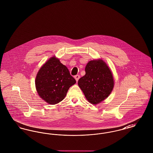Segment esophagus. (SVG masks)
<instances>
[{
    "mask_svg": "<svg viewBox=\"0 0 153 153\" xmlns=\"http://www.w3.org/2000/svg\"><path fill=\"white\" fill-rule=\"evenodd\" d=\"M80 75H79V74H77V75H76V76H74V79H76V81H78V80L80 79Z\"/></svg>",
    "mask_w": 153,
    "mask_h": 153,
    "instance_id": "1",
    "label": "esophagus"
}]
</instances>
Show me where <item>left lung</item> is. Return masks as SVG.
I'll list each match as a JSON object with an SVG mask.
<instances>
[{
    "label": "left lung",
    "mask_w": 153,
    "mask_h": 153,
    "mask_svg": "<svg viewBox=\"0 0 153 153\" xmlns=\"http://www.w3.org/2000/svg\"><path fill=\"white\" fill-rule=\"evenodd\" d=\"M85 71V74L79 80V86L88 102L98 104L105 99L113 89L112 74L102 60L90 61Z\"/></svg>",
    "instance_id": "left-lung-1"
}]
</instances>
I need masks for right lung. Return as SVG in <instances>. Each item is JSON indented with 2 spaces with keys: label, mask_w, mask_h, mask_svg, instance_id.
I'll use <instances>...</instances> for the list:
<instances>
[{
  "label": "right lung",
  "mask_w": 153,
  "mask_h": 153,
  "mask_svg": "<svg viewBox=\"0 0 153 153\" xmlns=\"http://www.w3.org/2000/svg\"><path fill=\"white\" fill-rule=\"evenodd\" d=\"M76 81L66 66L55 57L50 58L36 74V86L39 96L49 104L61 102Z\"/></svg>",
  "instance_id": "1"
}]
</instances>
